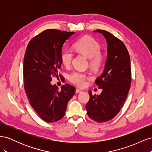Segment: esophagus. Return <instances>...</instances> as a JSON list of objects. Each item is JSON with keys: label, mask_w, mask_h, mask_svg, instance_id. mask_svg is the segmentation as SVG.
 I'll use <instances>...</instances> for the list:
<instances>
[{"label": "esophagus", "mask_w": 152, "mask_h": 152, "mask_svg": "<svg viewBox=\"0 0 152 152\" xmlns=\"http://www.w3.org/2000/svg\"><path fill=\"white\" fill-rule=\"evenodd\" d=\"M81 92H82V91L80 90V89H76V91H75V93H81Z\"/></svg>", "instance_id": "obj_1"}]
</instances>
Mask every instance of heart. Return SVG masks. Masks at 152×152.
<instances>
[{"label":"heart","mask_w":152,"mask_h":152,"mask_svg":"<svg viewBox=\"0 0 152 152\" xmlns=\"http://www.w3.org/2000/svg\"><path fill=\"white\" fill-rule=\"evenodd\" d=\"M74 48L77 51L90 59L91 66H98L102 63L103 56L100 53V45L97 41L91 37L86 36L77 40L74 44ZM73 56V54L70 49L64 50L61 56L63 65L66 66H70L72 61ZM89 75L86 73L75 71L70 73L68 79L72 84L78 87H83L86 86L87 79H89Z\"/></svg>","instance_id":"1"}]
</instances>
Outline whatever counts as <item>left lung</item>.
Segmentation results:
<instances>
[{"instance_id":"left-lung-1","label":"left lung","mask_w":152,"mask_h":152,"mask_svg":"<svg viewBox=\"0 0 152 152\" xmlns=\"http://www.w3.org/2000/svg\"><path fill=\"white\" fill-rule=\"evenodd\" d=\"M102 34L107 43V57L104 70L95 83L102 92L93 95L86 108L88 116L93 121L102 123L111 120L122 108L131 83L130 56L126 45L110 32L96 30Z\"/></svg>"}]
</instances>
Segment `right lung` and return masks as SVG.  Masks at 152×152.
Instances as JSON below:
<instances>
[{"label": "right lung", "mask_w": 152, "mask_h": 152, "mask_svg": "<svg viewBox=\"0 0 152 152\" xmlns=\"http://www.w3.org/2000/svg\"><path fill=\"white\" fill-rule=\"evenodd\" d=\"M75 32L48 29L35 36L28 44L23 61L24 87L30 105L44 121L57 122L65 115L68 101L75 89L68 84L59 91L51 85L62 64V48Z\"/></svg>", "instance_id": "right-lung-1"}]
</instances>
